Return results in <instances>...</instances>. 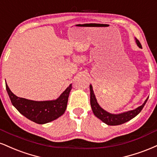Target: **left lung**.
Wrapping results in <instances>:
<instances>
[{
    "mask_svg": "<svg viewBox=\"0 0 157 157\" xmlns=\"http://www.w3.org/2000/svg\"><path fill=\"white\" fill-rule=\"evenodd\" d=\"M136 43L139 48H142L140 42L138 40L135 38ZM90 105H91L92 110H93L94 115H95L98 118H99L101 121L109 125V126H117V125L123 124V123L130 121L134 117H136L138 114L140 113L144 107L145 104H146L148 98L145 101L143 105L137 107L134 110H131L126 112H123L121 114H111L109 112H106L104 109H102L98 104L96 98H95V94H94L93 86L91 84L90 85Z\"/></svg>",
    "mask_w": 157,
    "mask_h": 157,
    "instance_id": "left-lung-1",
    "label": "left lung"
}]
</instances>
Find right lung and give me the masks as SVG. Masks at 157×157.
<instances>
[{"instance_id": "add662e5", "label": "right lung", "mask_w": 157, "mask_h": 157, "mask_svg": "<svg viewBox=\"0 0 157 157\" xmlns=\"http://www.w3.org/2000/svg\"><path fill=\"white\" fill-rule=\"evenodd\" d=\"M6 88L12 105L20 114L33 122L45 124L57 119L64 113L72 84H70L56 100L44 101H35L19 98L11 91L7 84H6Z\"/></svg>"}]
</instances>
